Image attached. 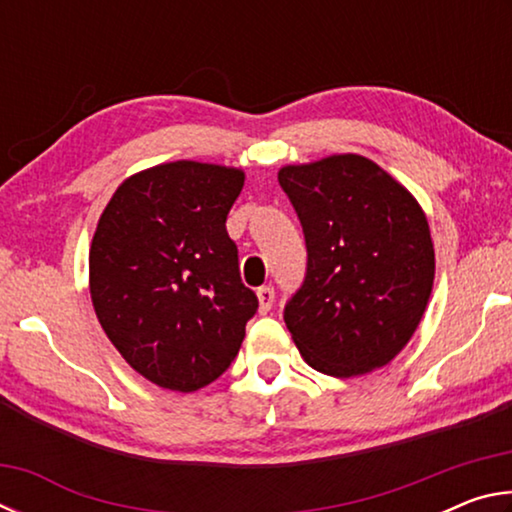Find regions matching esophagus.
Wrapping results in <instances>:
<instances>
[{
    "mask_svg": "<svg viewBox=\"0 0 512 512\" xmlns=\"http://www.w3.org/2000/svg\"><path fill=\"white\" fill-rule=\"evenodd\" d=\"M257 300H259V311L266 314V311H271V307H273L275 291L271 287H259L257 289Z\"/></svg>",
    "mask_w": 512,
    "mask_h": 512,
    "instance_id": "34e87169",
    "label": "esophagus"
}]
</instances>
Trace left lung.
<instances>
[{
	"mask_svg": "<svg viewBox=\"0 0 512 512\" xmlns=\"http://www.w3.org/2000/svg\"><path fill=\"white\" fill-rule=\"evenodd\" d=\"M307 244L284 323L311 368L357 377L386 366L420 325L436 273L431 232L406 187L357 153L277 173Z\"/></svg>",
	"mask_w": 512,
	"mask_h": 512,
	"instance_id": "obj_1",
	"label": "left lung"
}]
</instances>
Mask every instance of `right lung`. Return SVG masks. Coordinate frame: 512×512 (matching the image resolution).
Here are the masks:
<instances>
[{
  "label": "right lung",
  "mask_w": 512,
  "mask_h": 512,
  "mask_svg": "<svg viewBox=\"0 0 512 512\" xmlns=\"http://www.w3.org/2000/svg\"><path fill=\"white\" fill-rule=\"evenodd\" d=\"M244 171L178 160L126 178L90 246V296L128 366L169 391L212 384L235 361L257 296L225 219Z\"/></svg>",
  "instance_id": "add662e5"
}]
</instances>
